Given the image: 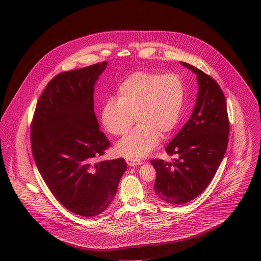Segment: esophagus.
I'll return each instance as SVG.
<instances>
[{
    "label": "esophagus",
    "mask_w": 261,
    "mask_h": 261,
    "mask_svg": "<svg viewBox=\"0 0 261 261\" xmlns=\"http://www.w3.org/2000/svg\"><path fill=\"white\" fill-rule=\"evenodd\" d=\"M125 161L129 166H136V165H140V164L143 163V162H141V161H137V160H133V159H126Z\"/></svg>",
    "instance_id": "esophagus-1"
}]
</instances>
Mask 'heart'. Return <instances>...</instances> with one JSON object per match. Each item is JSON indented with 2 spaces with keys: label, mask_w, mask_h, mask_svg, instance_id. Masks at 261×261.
<instances>
[{
  "label": "heart",
  "mask_w": 261,
  "mask_h": 261,
  "mask_svg": "<svg viewBox=\"0 0 261 261\" xmlns=\"http://www.w3.org/2000/svg\"><path fill=\"white\" fill-rule=\"evenodd\" d=\"M185 99L184 83L178 75L137 71L117 89V99L106 100L101 110L105 128L114 136L124 137L135 122L139 125L116 147L130 159L148 155L178 123Z\"/></svg>",
  "instance_id": "1"
}]
</instances>
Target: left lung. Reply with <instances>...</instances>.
Wrapping results in <instances>:
<instances>
[{
    "label": "left lung",
    "mask_w": 261,
    "mask_h": 261,
    "mask_svg": "<svg viewBox=\"0 0 261 261\" xmlns=\"http://www.w3.org/2000/svg\"><path fill=\"white\" fill-rule=\"evenodd\" d=\"M197 74L199 94L191 118L167 145L173 162L151 160L156 171L155 194L166 202L186 203L201 194L216 173L227 149L230 122L218 83L199 68L181 62Z\"/></svg>",
    "instance_id": "8db88e82"
}]
</instances>
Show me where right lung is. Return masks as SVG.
<instances>
[{"instance_id": "1", "label": "right lung", "mask_w": 261, "mask_h": 261, "mask_svg": "<svg viewBox=\"0 0 261 261\" xmlns=\"http://www.w3.org/2000/svg\"><path fill=\"white\" fill-rule=\"evenodd\" d=\"M99 62L56 75L40 96L31 122L32 155L62 205L91 217L107 210L126 170L123 159L99 161L111 147L94 112Z\"/></svg>"}]
</instances>
